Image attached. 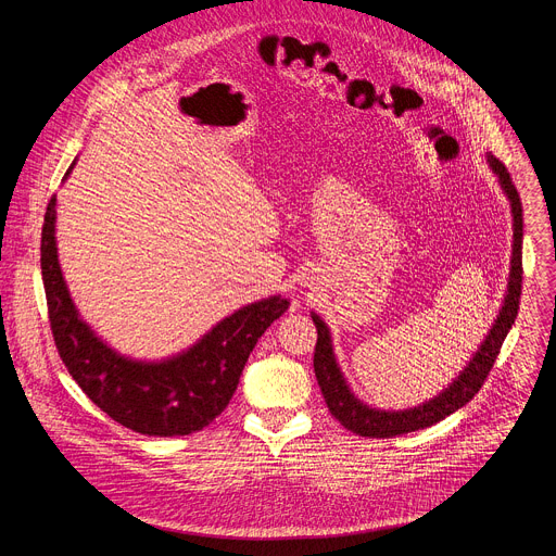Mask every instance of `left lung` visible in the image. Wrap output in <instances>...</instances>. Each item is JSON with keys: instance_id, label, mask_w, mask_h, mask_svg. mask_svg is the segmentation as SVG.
<instances>
[{"instance_id": "left-lung-1", "label": "left lung", "mask_w": 556, "mask_h": 556, "mask_svg": "<svg viewBox=\"0 0 556 556\" xmlns=\"http://www.w3.org/2000/svg\"><path fill=\"white\" fill-rule=\"evenodd\" d=\"M489 165L497 174L500 185L510 200V211H513V260H510V275H508V290L504 296V305L497 314V319L486 334L484 343L480 350L472 354L470 363L459 371V376L442 391L435 399L405 412H382V409H371L369 405L361 403L352 389L348 387L339 363L332 352V339L328 326L319 319V316L312 314V321L316 326V348H314V374L316 380H319L321 393L326 399V405L330 414L352 433L363 435V438H393V435H403L412 433L418 429H427L459 407H464L468 401H472V395L478 393L489 378L493 363L502 350V343L513 328L517 319V309H519V296H521V240H523V213H521V200L519 193L513 185V178L508 169L497 161L495 155L489 153Z\"/></svg>"}]
</instances>
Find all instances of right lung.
Here are the masks:
<instances>
[{
	"label": "right lung",
	"mask_w": 556,
	"mask_h": 556,
	"mask_svg": "<svg viewBox=\"0 0 556 556\" xmlns=\"http://www.w3.org/2000/svg\"><path fill=\"white\" fill-rule=\"evenodd\" d=\"M54 206L52 195L41 230V275L54 345L70 376L99 409L136 433L172 438L208 427L232 399L260 337L290 301L277 294L237 309L193 348L161 363L121 356L78 316L67 292L56 255Z\"/></svg>",
	"instance_id": "obj_1"
}]
</instances>
